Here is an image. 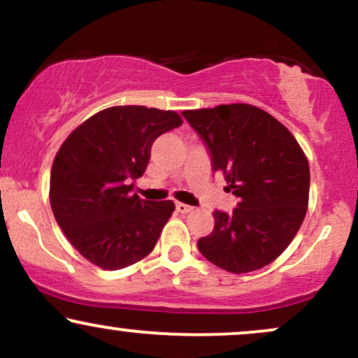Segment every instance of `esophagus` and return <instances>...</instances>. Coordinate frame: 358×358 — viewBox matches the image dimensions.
Listing matches in <instances>:
<instances>
[{
	"mask_svg": "<svg viewBox=\"0 0 358 358\" xmlns=\"http://www.w3.org/2000/svg\"><path fill=\"white\" fill-rule=\"evenodd\" d=\"M176 210H178L180 213H190L193 210V207H192V205L178 202V203H176Z\"/></svg>",
	"mask_w": 358,
	"mask_h": 358,
	"instance_id": "1",
	"label": "esophagus"
}]
</instances>
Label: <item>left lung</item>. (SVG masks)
Segmentation results:
<instances>
[{
  "mask_svg": "<svg viewBox=\"0 0 358 358\" xmlns=\"http://www.w3.org/2000/svg\"><path fill=\"white\" fill-rule=\"evenodd\" d=\"M212 155L227 190L239 196L232 213L213 212L215 225L199 244L212 264L234 274L271 264L294 239L308 210L310 165L296 138L250 104L183 110Z\"/></svg>",
  "mask_w": 358,
  "mask_h": 358,
  "instance_id": "left-lung-1",
  "label": "left lung"
}]
</instances>
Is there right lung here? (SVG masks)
I'll return each instance as SVG.
<instances>
[{"instance_id":"add662e5","label":"right lung","mask_w":358,"mask_h":358,"mask_svg":"<svg viewBox=\"0 0 358 358\" xmlns=\"http://www.w3.org/2000/svg\"><path fill=\"white\" fill-rule=\"evenodd\" d=\"M183 124L175 110L114 106L90 116L57 151L50 205L71 244L97 268L116 271L155 249L175 210L131 193L145 173L155 139Z\"/></svg>"}]
</instances>
